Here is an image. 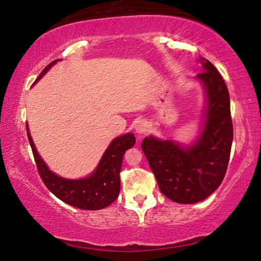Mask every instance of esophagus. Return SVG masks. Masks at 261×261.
I'll return each instance as SVG.
<instances>
[{
	"instance_id": "obj_1",
	"label": "esophagus",
	"mask_w": 261,
	"mask_h": 261,
	"mask_svg": "<svg viewBox=\"0 0 261 261\" xmlns=\"http://www.w3.org/2000/svg\"><path fill=\"white\" fill-rule=\"evenodd\" d=\"M135 130L137 134H138L139 136H143V135H146L148 132V124L146 121L141 120V121H138L136 123L135 125Z\"/></svg>"
}]
</instances>
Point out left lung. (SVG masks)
Masks as SVG:
<instances>
[{
	"label": "left lung",
	"mask_w": 261,
	"mask_h": 261,
	"mask_svg": "<svg viewBox=\"0 0 261 261\" xmlns=\"http://www.w3.org/2000/svg\"><path fill=\"white\" fill-rule=\"evenodd\" d=\"M202 72L194 79L204 87L206 105L199 136L190 145L149 136L141 148L160 191L178 204H194L210 197L226 175L232 144L230 98L223 78L204 57Z\"/></svg>",
	"instance_id": "8db88e82"
}]
</instances>
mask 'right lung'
<instances>
[{
  "label": "right lung",
  "mask_w": 261,
  "mask_h": 261,
  "mask_svg": "<svg viewBox=\"0 0 261 261\" xmlns=\"http://www.w3.org/2000/svg\"><path fill=\"white\" fill-rule=\"evenodd\" d=\"M59 61L60 60H55L48 64L35 83L41 79L43 74H46L48 70ZM26 130H28L29 141L32 147L34 160L42 182L59 199L77 208L88 211L105 208L116 200L120 194V171L123 155L126 149L131 148L136 144L134 134L129 132L113 139L105 151L99 165L87 177L69 179L56 175L48 168L35 148L32 137L30 135L29 125H26Z\"/></svg>",
  "instance_id": "obj_1"
}]
</instances>
